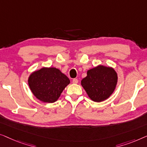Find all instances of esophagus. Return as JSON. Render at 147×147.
I'll return each instance as SVG.
<instances>
[{
	"label": "esophagus",
	"instance_id": "esophagus-1",
	"mask_svg": "<svg viewBox=\"0 0 147 147\" xmlns=\"http://www.w3.org/2000/svg\"><path fill=\"white\" fill-rule=\"evenodd\" d=\"M78 82V80L77 78H74V79L73 80V82L74 84H77Z\"/></svg>",
	"mask_w": 147,
	"mask_h": 147
}]
</instances>
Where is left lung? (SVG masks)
I'll list each match as a JSON object with an SVG mask.
<instances>
[{
  "instance_id": "left-lung-1",
  "label": "left lung",
  "mask_w": 147,
  "mask_h": 147,
  "mask_svg": "<svg viewBox=\"0 0 147 147\" xmlns=\"http://www.w3.org/2000/svg\"><path fill=\"white\" fill-rule=\"evenodd\" d=\"M117 82V74L112 68L99 65L88 70L81 84L90 99L101 102L109 98L114 91Z\"/></svg>"
}]
</instances>
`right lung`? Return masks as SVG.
<instances>
[{
  "label": "right lung",
  "mask_w": 147,
  "mask_h": 147,
  "mask_svg": "<svg viewBox=\"0 0 147 147\" xmlns=\"http://www.w3.org/2000/svg\"><path fill=\"white\" fill-rule=\"evenodd\" d=\"M70 80L58 69L42 68L30 74L28 85L38 100L44 102H54L59 98Z\"/></svg>",
  "instance_id": "obj_1"
}]
</instances>
